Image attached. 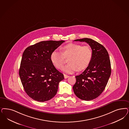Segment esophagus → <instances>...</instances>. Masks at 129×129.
Segmentation results:
<instances>
[{"instance_id":"esophagus-1","label":"esophagus","mask_w":129,"mask_h":129,"mask_svg":"<svg viewBox=\"0 0 129 129\" xmlns=\"http://www.w3.org/2000/svg\"><path fill=\"white\" fill-rule=\"evenodd\" d=\"M64 78L65 79H67V78L69 77V76L67 75L66 74H64Z\"/></svg>"}]
</instances>
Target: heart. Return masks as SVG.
<instances>
[{"label": "heart", "mask_w": 129, "mask_h": 129, "mask_svg": "<svg viewBox=\"0 0 129 129\" xmlns=\"http://www.w3.org/2000/svg\"><path fill=\"white\" fill-rule=\"evenodd\" d=\"M62 52L54 50L50 56L51 62L55 67L61 69L65 63V58H69V63L63 68L68 73L82 71L88 67L92 57V50L89 46L70 43L62 48Z\"/></svg>", "instance_id": "b5f03b06"}]
</instances>
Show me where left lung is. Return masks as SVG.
Instances as JSON below:
<instances>
[{
	"mask_svg": "<svg viewBox=\"0 0 129 129\" xmlns=\"http://www.w3.org/2000/svg\"><path fill=\"white\" fill-rule=\"evenodd\" d=\"M74 41L87 43L92 49L93 54L88 67L81 74L76 76V82L73 86L74 92L82 100H92L102 94L111 76L109 54L103 46L91 39Z\"/></svg>",
	"mask_w": 129,
	"mask_h": 129,
	"instance_id": "obj_1",
	"label": "left lung"
}]
</instances>
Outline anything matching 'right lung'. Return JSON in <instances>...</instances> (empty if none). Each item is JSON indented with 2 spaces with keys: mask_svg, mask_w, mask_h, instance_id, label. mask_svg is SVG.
<instances>
[{
  "mask_svg": "<svg viewBox=\"0 0 129 129\" xmlns=\"http://www.w3.org/2000/svg\"><path fill=\"white\" fill-rule=\"evenodd\" d=\"M65 41H43L24 50L19 75L26 93L33 100L44 102L53 98L59 82L64 78L50 59L52 52Z\"/></svg>",
  "mask_w": 129,
  "mask_h": 129,
  "instance_id": "right-lung-1",
  "label": "right lung"
}]
</instances>
